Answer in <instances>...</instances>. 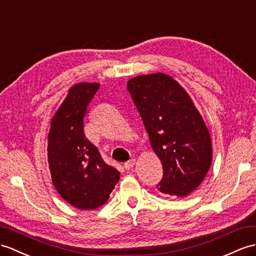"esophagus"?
I'll use <instances>...</instances> for the list:
<instances>
[{
	"mask_svg": "<svg viewBox=\"0 0 256 256\" xmlns=\"http://www.w3.org/2000/svg\"><path fill=\"white\" fill-rule=\"evenodd\" d=\"M134 166V160H130L126 162V163L124 164V170H132Z\"/></svg>",
	"mask_w": 256,
	"mask_h": 256,
	"instance_id": "esophagus-1",
	"label": "esophagus"
}]
</instances>
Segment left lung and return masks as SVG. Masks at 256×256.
Instances as JSON below:
<instances>
[{
  "mask_svg": "<svg viewBox=\"0 0 256 256\" xmlns=\"http://www.w3.org/2000/svg\"><path fill=\"white\" fill-rule=\"evenodd\" d=\"M163 166L158 189L186 196L201 184L212 164V140L190 96L168 74H141L127 84Z\"/></svg>",
  "mask_w": 256,
  "mask_h": 256,
  "instance_id": "1",
  "label": "left lung"
}]
</instances>
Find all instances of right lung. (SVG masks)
Returning a JSON list of instances; mask_svg holds the SVG:
<instances>
[{"label":"right lung","instance_id":"obj_1","mask_svg":"<svg viewBox=\"0 0 256 256\" xmlns=\"http://www.w3.org/2000/svg\"><path fill=\"white\" fill-rule=\"evenodd\" d=\"M98 82L72 86L51 120L48 162L52 182L66 202L79 210H96L108 200L120 172L103 160L84 130L86 108Z\"/></svg>","mask_w":256,"mask_h":256}]
</instances>
